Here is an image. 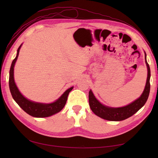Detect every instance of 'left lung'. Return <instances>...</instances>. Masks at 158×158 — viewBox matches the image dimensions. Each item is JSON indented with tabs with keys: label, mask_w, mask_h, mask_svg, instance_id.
Returning <instances> with one entry per match:
<instances>
[{
	"label": "left lung",
	"mask_w": 158,
	"mask_h": 158,
	"mask_svg": "<svg viewBox=\"0 0 158 158\" xmlns=\"http://www.w3.org/2000/svg\"><path fill=\"white\" fill-rule=\"evenodd\" d=\"M145 61L148 69V77H147L146 84L143 92L139 98L137 100L132 102L130 105L123 106V107H109L101 104L97 99L95 98V95H93L91 90L89 91V105L93 113L98 116L102 118L107 120L111 121H121L128 118L132 116V115L139 110L142 106L145 105L147 100H148L149 93H150V77H151V70H150L149 65L146 60V54L145 53Z\"/></svg>",
	"instance_id": "obj_1"
}]
</instances>
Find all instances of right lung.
Segmentation results:
<instances>
[{
    "mask_svg": "<svg viewBox=\"0 0 158 158\" xmlns=\"http://www.w3.org/2000/svg\"><path fill=\"white\" fill-rule=\"evenodd\" d=\"M21 45L18 48L17 56L13 60L11 67H10L9 77V87L10 93H11L13 99L18 104V105L31 116L36 118H44L52 116V115L60 111L65 106L67 100H68L69 93L73 90V87L68 89L57 100L52 103L44 104L35 102L31 101L26 98L19 90L17 86L15 84L14 79V67L16 61L17 60Z\"/></svg>",
    "mask_w": 158,
    "mask_h": 158,
    "instance_id": "1",
    "label": "right lung"
}]
</instances>
